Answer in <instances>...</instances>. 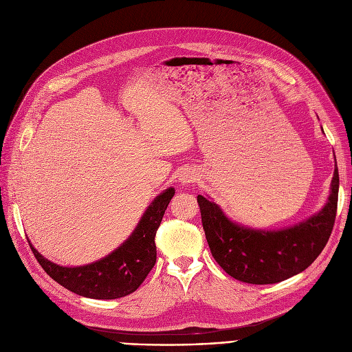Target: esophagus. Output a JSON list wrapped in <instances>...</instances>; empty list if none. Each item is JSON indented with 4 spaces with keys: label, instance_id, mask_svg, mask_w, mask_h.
Segmentation results:
<instances>
[{
    "label": "esophagus",
    "instance_id": "esophagus-1",
    "mask_svg": "<svg viewBox=\"0 0 352 352\" xmlns=\"http://www.w3.org/2000/svg\"><path fill=\"white\" fill-rule=\"evenodd\" d=\"M178 179H179L181 186H190L191 183L196 181V175H194V173H191V171H183V174L179 175Z\"/></svg>",
    "mask_w": 352,
    "mask_h": 352
}]
</instances>
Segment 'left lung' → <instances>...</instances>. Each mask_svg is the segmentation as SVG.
<instances>
[{
	"instance_id": "8db88e82",
	"label": "left lung",
	"mask_w": 352,
	"mask_h": 352,
	"mask_svg": "<svg viewBox=\"0 0 352 352\" xmlns=\"http://www.w3.org/2000/svg\"><path fill=\"white\" fill-rule=\"evenodd\" d=\"M340 174L335 166L323 209L305 222L278 230L252 229L232 222L209 199L197 196L207 243L228 274L250 284H274L305 271L319 256L332 233Z\"/></svg>"
}]
</instances>
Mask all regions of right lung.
I'll use <instances>...</instances> for the list:
<instances>
[{
  "label": "right lung",
  "instance_id": "right-lung-1",
  "mask_svg": "<svg viewBox=\"0 0 352 352\" xmlns=\"http://www.w3.org/2000/svg\"><path fill=\"white\" fill-rule=\"evenodd\" d=\"M174 194L175 190L169 187L156 196L132 235L96 263L62 267L38 254L32 243L30 248L46 274L69 292L98 300L124 297L138 290L156 263L155 235Z\"/></svg>",
  "mask_w": 352,
  "mask_h": 352
}]
</instances>
